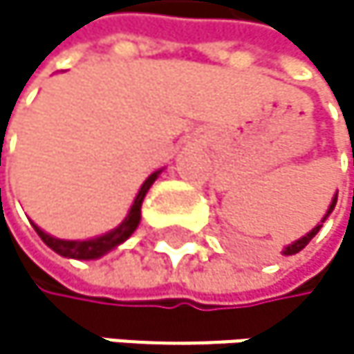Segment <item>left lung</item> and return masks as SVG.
Here are the masks:
<instances>
[{"instance_id": "obj_1", "label": "left lung", "mask_w": 354, "mask_h": 354, "mask_svg": "<svg viewBox=\"0 0 354 354\" xmlns=\"http://www.w3.org/2000/svg\"><path fill=\"white\" fill-rule=\"evenodd\" d=\"M335 201H337V195L333 197V201H331V206H329V210H327L325 218H327V216L331 214V210L335 208ZM325 218H323L321 223H325ZM319 229H321V225H317V227H315V229H312V231H310V234H308V236H304L301 240H297V242H293L291 246H287V250H284V254H295V252H299L301 248H306V244H308V242H310L312 238H315V236L319 234Z\"/></svg>"}]
</instances>
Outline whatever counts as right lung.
Masks as SVG:
<instances>
[{
    "instance_id": "1",
    "label": "right lung",
    "mask_w": 354,
    "mask_h": 354,
    "mask_svg": "<svg viewBox=\"0 0 354 354\" xmlns=\"http://www.w3.org/2000/svg\"><path fill=\"white\" fill-rule=\"evenodd\" d=\"M159 176V171L151 174L146 178V183L142 185L133 206L127 214V218L123 221V225L116 227L114 231H110V234L106 236H100V238H93V240H82V242H70V240H57L48 234H44L42 229L35 227L33 229L37 231V236L42 238V242L46 246H50L55 252H59L61 257H70V259H97V257L106 254L108 250H112L114 246H118L120 242H125L140 223V208H142V201H144V195L148 193V189H151V185L155 183V178Z\"/></svg>"
}]
</instances>
